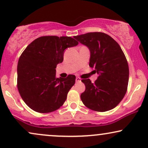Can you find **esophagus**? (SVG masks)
Instances as JSON below:
<instances>
[{"instance_id": "1", "label": "esophagus", "mask_w": 148, "mask_h": 148, "mask_svg": "<svg viewBox=\"0 0 148 148\" xmlns=\"http://www.w3.org/2000/svg\"><path fill=\"white\" fill-rule=\"evenodd\" d=\"M75 80H76V82H80V78L77 77H76Z\"/></svg>"}]
</instances>
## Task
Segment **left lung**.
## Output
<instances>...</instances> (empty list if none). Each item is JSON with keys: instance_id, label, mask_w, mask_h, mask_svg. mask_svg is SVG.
I'll return each instance as SVG.
<instances>
[{"instance_id": "8db88e82", "label": "left lung", "mask_w": 148, "mask_h": 148, "mask_svg": "<svg viewBox=\"0 0 148 148\" xmlns=\"http://www.w3.org/2000/svg\"><path fill=\"white\" fill-rule=\"evenodd\" d=\"M74 38L89 49V66L98 74L94 83L82 80L86 86L80 96L83 103L97 112L114 108L124 97L128 84V64L121 48L104 33H87Z\"/></svg>"}]
</instances>
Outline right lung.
Segmentation results:
<instances>
[{"mask_svg": "<svg viewBox=\"0 0 148 148\" xmlns=\"http://www.w3.org/2000/svg\"><path fill=\"white\" fill-rule=\"evenodd\" d=\"M78 42L68 36H42L21 54L17 67V86L25 103L36 112L48 113L60 108L75 83V76L57 78L56 68L66 48Z\"/></svg>", "mask_w": 148, "mask_h": 148, "instance_id": "add662e5", "label": "right lung"}]
</instances>
